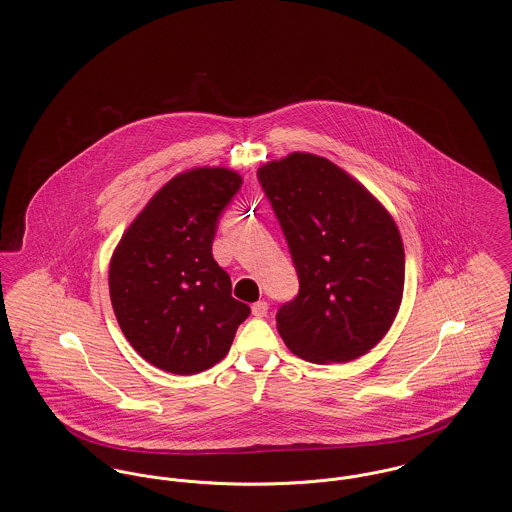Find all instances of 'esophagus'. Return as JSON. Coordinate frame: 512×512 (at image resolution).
<instances>
[{"instance_id":"esophagus-1","label":"esophagus","mask_w":512,"mask_h":512,"mask_svg":"<svg viewBox=\"0 0 512 512\" xmlns=\"http://www.w3.org/2000/svg\"><path fill=\"white\" fill-rule=\"evenodd\" d=\"M266 313H268V303H266V301H256V303L252 305V315H256V317H266Z\"/></svg>"}]
</instances>
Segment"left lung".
I'll use <instances>...</instances> for the list:
<instances>
[{
  "mask_svg": "<svg viewBox=\"0 0 512 512\" xmlns=\"http://www.w3.org/2000/svg\"><path fill=\"white\" fill-rule=\"evenodd\" d=\"M286 234L297 297L276 323L293 355L349 363L392 327L404 293V244L382 203L333 161L293 151L258 169Z\"/></svg>",
  "mask_w": 512,
  "mask_h": 512,
  "instance_id": "obj_1",
  "label": "left lung"
}]
</instances>
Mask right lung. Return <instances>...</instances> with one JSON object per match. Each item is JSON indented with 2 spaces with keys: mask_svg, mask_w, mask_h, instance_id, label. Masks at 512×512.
Instances as JSON below:
<instances>
[{
  "mask_svg": "<svg viewBox=\"0 0 512 512\" xmlns=\"http://www.w3.org/2000/svg\"><path fill=\"white\" fill-rule=\"evenodd\" d=\"M240 185L226 167L175 175L112 254L108 286L118 325L140 357L165 372L187 376L220 363L250 315L213 258L217 220Z\"/></svg>",
  "mask_w": 512,
  "mask_h": 512,
  "instance_id": "1",
  "label": "right lung"
}]
</instances>
